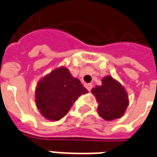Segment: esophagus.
<instances>
[{"mask_svg": "<svg viewBox=\"0 0 157 157\" xmlns=\"http://www.w3.org/2000/svg\"><path fill=\"white\" fill-rule=\"evenodd\" d=\"M85 88L88 90L89 91H90V90L92 89V85H90V84H85Z\"/></svg>", "mask_w": 157, "mask_h": 157, "instance_id": "esophagus-1", "label": "esophagus"}]
</instances>
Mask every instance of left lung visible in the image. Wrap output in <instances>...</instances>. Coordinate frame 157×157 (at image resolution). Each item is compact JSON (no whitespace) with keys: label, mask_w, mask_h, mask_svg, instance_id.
Here are the masks:
<instances>
[{"label":"left lung","mask_w":157,"mask_h":157,"mask_svg":"<svg viewBox=\"0 0 157 157\" xmlns=\"http://www.w3.org/2000/svg\"><path fill=\"white\" fill-rule=\"evenodd\" d=\"M101 82V86H97L91 90L99 103L97 109L99 115L106 121L121 118L128 105L126 90L112 77H105Z\"/></svg>","instance_id":"1"}]
</instances>
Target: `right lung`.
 Wrapping results in <instances>:
<instances>
[{
  "label": "right lung",
  "mask_w": 157,
  "mask_h": 157,
  "mask_svg": "<svg viewBox=\"0 0 157 157\" xmlns=\"http://www.w3.org/2000/svg\"><path fill=\"white\" fill-rule=\"evenodd\" d=\"M87 92L67 68H57L44 77L37 85L36 107L46 119L56 121L64 117L82 94Z\"/></svg>",
  "instance_id": "right-lung-1"
}]
</instances>
